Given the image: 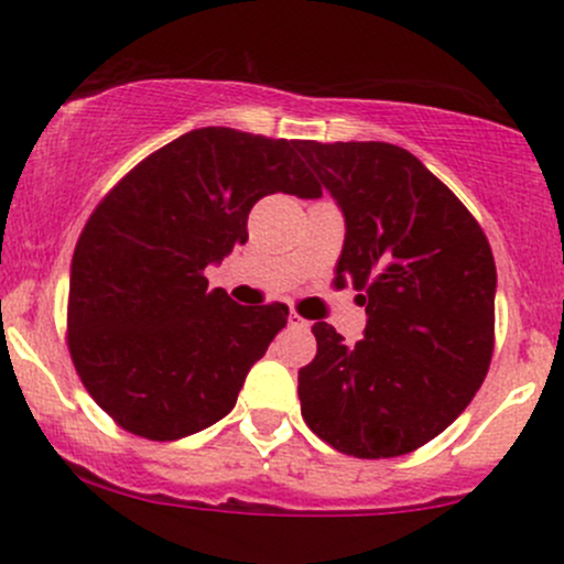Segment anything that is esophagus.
<instances>
[{
	"label": "esophagus",
	"instance_id": "34e87169",
	"mask_svg": "<svg viewBox=\"0 0 564 564\" xmlns=\"http://www.w3.org/2000/svg\"><path fill=\"white\" fill-rule=\"evenodd\" d=\"M289 326H294V328H307L310 321H304L300 313H291V315H289Z\"/></svg>",
	"mask_w": 564,
	"mask_h": 564
}]
</instances>
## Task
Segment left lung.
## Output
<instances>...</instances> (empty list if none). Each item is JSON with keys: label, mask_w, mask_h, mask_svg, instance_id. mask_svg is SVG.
<instances>
[{"label": "left lung", "mask_w": 564, "mask_h": 564, "mask_svg": "<svg viewBox=\"0 0 564 564\" xmlns=\"http://www.w3.org/2000/svg\"><path fill=\"white\" fill-rule=\"evenodd\" d=\"M345 215L336 283H352L366 336L345 345L315 323L300 368L310 430L355 458L422 448L458 419L494 358L496 262L448 185L390 142L300 140Z\"/></svg>", "instance_id": "8db88e82"}]
</instances>
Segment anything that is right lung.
<instances>
[{
	"instance_id": "right-lung-1",
	"label": "right lung",
	"mask_w": 564,
	"mask_h": 564,
	"mask_svg": "<svg viewBox=\"0 0 564 564\" xmlns=\"http://www.w3.org/2000/svg\"><path fill=\"white\" fill-rule=\"evenodd\" d=\"M300 140L193 129L124 174L84 225L70 262L68 352L121 430L180 440L236 405L286 326L281 302L243 307L204 270L246 243L270 193L318 198Z\"/></svg>"
}]
</instances>
